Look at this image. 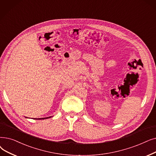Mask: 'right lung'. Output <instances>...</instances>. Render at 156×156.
Listing matches in <instances>:
<instances>
[{"instance_id": "right-lung-1", "label": "right lung", "mask_w": 156, "mask_h": 156, "mask_svg": "<svg viewBox=\"0 0 156 156\" xmlns=\"http://www.w3.org/2000/svg\"><path fill=\"white\" fill-rule=\"evenodd\" d=\"M50 117H46V118H41V119H38L39 120H40V119H48V118H50Z\"/></svg>"}]
</instances>
